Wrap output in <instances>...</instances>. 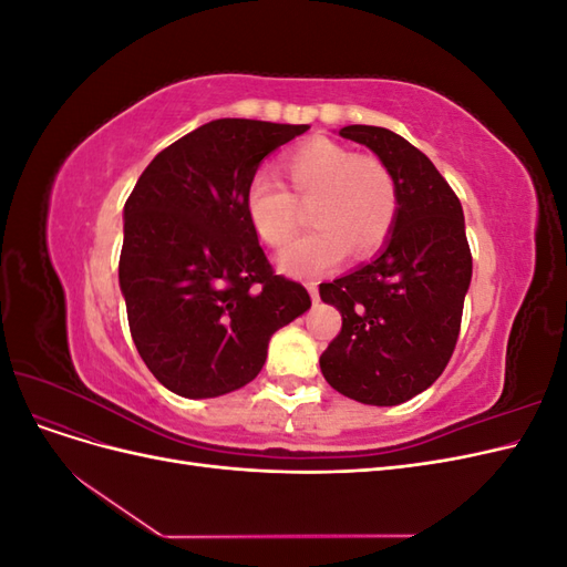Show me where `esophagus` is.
<instances>
[{
    "label": "esophagus",
    "mask_w": 567,
    "mask_h": 567,
    "mask_svg": "<svg viewBox=\"0 0 567 567\" xmlns=\"http://www.w3.org/2000/svg\"><path fill=\"white\" fill-rule=\"evenodd\" d=\"M307 290H310L312 302H319V286H317V281H307Z\"/></svg>",
    "instance_id": "esophagus-1"
}]
</instances>
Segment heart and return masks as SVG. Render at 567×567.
<instances>
[{"instance_id":"obj_1","label":"heart","mask_w":567,"mask_h":567,"mask_svg":"<svg viewBox=\"0 0 567 567\" xmlns=\"http://www.w3.org/2000/svg\"><path fill=\"white\" fill-rule=\"evenodd\" d=\"M290 192L260 173L248 182L246 215L267 246L279 248L296 234L300 210L310 208L312 231L279 252V269L290 277H312L342 257H367L379 250L398 219V182L375 156L357 153L331 140H312L281 158Z\"/></svg>"}]
</instances>
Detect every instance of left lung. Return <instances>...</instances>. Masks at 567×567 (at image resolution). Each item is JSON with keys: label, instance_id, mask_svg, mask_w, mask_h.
Instances as JSON below:
<instances>
[{"label": "left lung", "instance_id": "8db88e82", "mask_svg": "<svg viewBox=\"0 0 567 567\" xmlns=\"http://www.w3.org/2000/svg\"><path fill=\"white\" fill-rule=\"evenodd\" d=\"M398 182V219L373 260L319 286L342 329L319 357L323 379L350 400L402 404L431 388L454 352L473 260L456 194L431 158L385 127L350 125Z\"/></svg>", "mask_w": 567, "mask_h": 567}]
</instances>
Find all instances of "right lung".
<instances>
[{"label":"right lung","instance_id":"1","mask_svg":"<svg viewBox=\"0 0 567 567\" xmlns=\"http://www.w3.org/2000/svg\"><path fill=\"white\" fill-rule=\"evenodd\" d=\"M307 130L213 120L161 151L125 203L117 277L132 340L179 398L250 383L269 338L310 310L307 290L274 274L246 215L257 167Z\"/></svg>","mask_w":567,"mask_h":567}]
</instances>
